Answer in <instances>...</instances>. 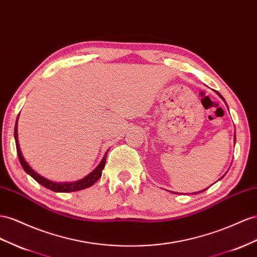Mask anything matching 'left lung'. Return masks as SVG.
Masks as SVG:
<instances>
[{
    "label": "left lung",
    "mask_w": 257,
    "mask_h": 257,
    "mask_svg": "<svg viewBox=\"0 0 257 257\" xmlns=\"http://www.w3.org/2000/svg\"><path fill=\"white\" fill-rule=\"evenodd\" d=\"M216 93H217V94H218V95H219V96H220V97H221V95H220V94H219V93H218V92H216ZM221 98H223V97H221ZM223 100H224V101H225V99H224V98H223ZM234 140H235V136H234ZM204 190H205V189H204ZM204 190H203V191H204ZM199 192H202V191H199ZM199 192H196V193H199Z\"/></svg>",
    "instance_id": "8db88e82"
}]
</instances>
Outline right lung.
<instances>
[{
    "mask_svg": "<svg viewBox=\"0 0 257 257\" xmlns=\"http://www.w3.org/2000/svg\"><path fill=\"white\" fill-rule=\"evenodd\" d=\"M17 121H18V116H17ZM17 121L15 124V130H14V135H15V142H16V149H17V155H18V159L20 161V164H22L23 169L26 171V173H28L31 177H33L34 179L37 180L39 184H41L42 186H44L45 188L50 189L52 191L55 192H72V191H79L82 189H85L88 188V187H91L92 185H94L97 180H98L101 176V172L105 168V164H106V159H107V154L105 155V157L102 158L101 162L99 163V165L97 166V168L91 173V174H88L86 177H84L81 180H78V182H74V183H54L51 182V180H48L46 178H44L43 176L39 175L38 173L34 172L28 163L26 162V160L23 157L22 151H20L19 148V144H18V136H17Z\"/></svg>",
    "mask_w": 257,
    "mask_h": 257,
    "instance_id": "obj_1",
    "label": "right lung"
}]
</instances>
